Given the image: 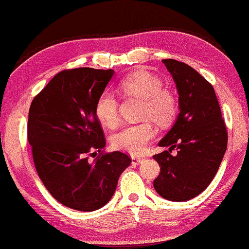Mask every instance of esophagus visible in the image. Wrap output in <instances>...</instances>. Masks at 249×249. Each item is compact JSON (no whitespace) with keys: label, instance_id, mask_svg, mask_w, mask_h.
I'll return each mask as SVG.
<instances>
[{"label":"esophagus","instance_id":"1","mask_svg":"<svg viewBox=\"0 0 249 249\" xmlns=\"http://www.w3.org/2000/svg\"><path fill=\"white\" fill-rule=\"evenodd\" d=\"M144 160H145V159H144L143 157H132V163L135 165L141 164V163H142Z\"/></svg>","mask_w":249,"mask_h":249}]
</instances>
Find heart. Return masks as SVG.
I'll use <instances>...</instances> for the list:
<instances>
[{"label":"heart","instance_id":"heart-1","mask_svg":"<svg viewBox=\"0 0 249 249\" xmlns=\"http://www.w3.org/2000/svg\"><path fill=\"white\" fill-rule=\"evenodd\" d=\"M121 94L124 97L141 98V117L151 118L160 126L171 124L178 113L177 97L169 88L162 87L159 77L146 70H137L120 81ZM95 116L108 128H114L120 122L118 99L112 91L105 90L95 103ZM155 128L150 121L127 125L112 137V144L117 150L132 155L142 154L153 137Z\"/></svg>","mask_w":249,"mask_h":249}]
</instances>
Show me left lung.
<instances>
[{
    "mask_svg": "<svg viewBox=\"0 0 249 249\" xmlns=\"http://www.w3.org/2000/svg\"><path fill=\"white\" fill-rule=\"evenodd\" d=\"M162 61L176 83L180 113L159 142L169 151L153 155L161 166L153 185L162 198L187 201L206 190L216 176L228 134L213 85L184 62ZM174 148L178 150L176 157L169 154Z\"/></svg>",
    "mask_w": 249,
    "mask_h": 249,
    "instance_id": "8db88e82",
    "label": "left lung"
}]
</instances>
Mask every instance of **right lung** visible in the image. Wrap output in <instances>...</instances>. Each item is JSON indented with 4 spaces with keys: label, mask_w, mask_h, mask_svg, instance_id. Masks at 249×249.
<instances>
[{
    "label": "right lung",
    "mask_w": 249,
    "mask_h": 249,
    "mask_svg": "<svg viewBox=\"0 0 249 249\" xmlns=\"http://www.w3.org/2000/svg\"><path fill=\"white\" fill-rule=\"evenodd\" d=\"M113 75L112 69L64 70L30 106L28 141L36 172L50 195L71 209L95 211L105 206L132 162L120 151L104 153L105 136L95 116V103Z\"/></svg>",
    "instance_id": "obj_1"
}]
</instances>
